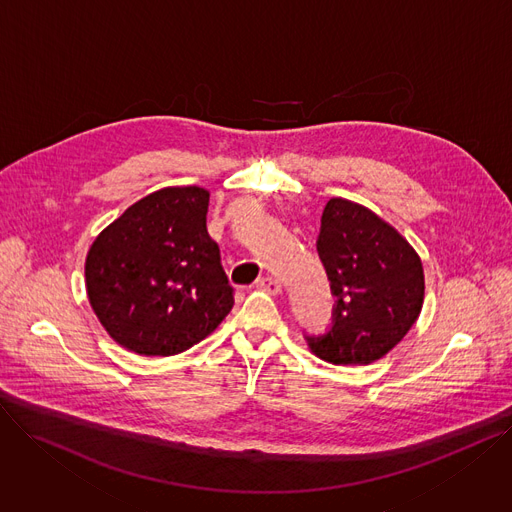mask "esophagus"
<instances>
[{"mask_svg":"<svg viewBox=\"0 0 512 512\" xmlns=\"http://www.w3.org/2000/svg\"><path fill=\"white\" fill-rule=\"evenodd\" d=\"M256 287H258L260 291H264V293H270V295L282 293V282H280L278 278H274V276H264V278H260V280L256 282Z\"/></svg>","mask_w":512,"mask_h":512,"instance_id":"esophagus-1","label":"esophagus"}]
</instances>
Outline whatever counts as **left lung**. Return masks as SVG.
Wrapping results in <instances>:
<instances>
[{
  "mask_svg": "<svg viewBox=\"0 0 512 512\" xmlns=\"http://www.w3.org/2000/svg\"><path fill=\"white\" fill-rule=\"evenodd\" d=\"M317 252L335 297L333 325L307 337L335 366L384 358L419 319L425 274L415 248L368 207L333 197L321 215Z\"/></svg>",
  "mask_w": 512,
  "mask_h": 512,
  "instance_id": "8db88e82",
  "label": "left lung"
}]
</instances>
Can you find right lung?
Returning <instances> with one entry per match:
<instances>
[{"label": "right lung", "instance_id": "obj_1", "mask_svg": "<svg viewBox=\"0 0 512 512\" xmlns=\"http://www.w3.org/2000/svg\"><path fill=\"white\" fill-rule=\"evenodd\" d=\"M207 205V189L164 187L95 238L85 287L113 342L140 356H175L232 311L234 289L207 234Z\"/></svg>", "mask_w": 512, "mask_h": 512}]
</instances>
